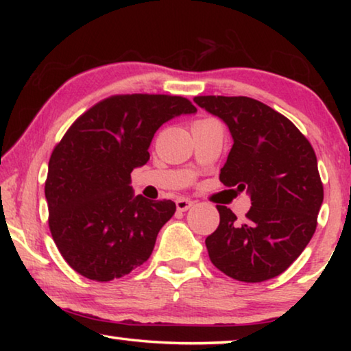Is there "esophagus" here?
Wrapping results in <instances>:
<instances>
[{"label":"esophagus","mask_w":351,"mask_h":351,"mask_svg":"<svg viewBox=\"0 0 351 351\" xmlns=\"http://www.w3.org/2000/svg\"><path fill=\"white\" fill-rule=\"evenodd\" d=\"M195 203L192 199H189V198H178L176 199V209L180 210V212H186L187 209H190V207H192Z\"/></svg>","instance_id":"34e87169"}]
</instances>
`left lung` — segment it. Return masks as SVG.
<instances>
[{"mask_svg": "<svg viewBox=\"0 0 351 351\" xmlns=\"http://www.w3.org/2000/svg\"><path fill=\"white\" fill-rule=\"evenodd\" d=\"M193 102L229 127L234 145L219 173L245 190V221L217 206L219 224L206 239L210 261L226 276L257 283L287 271L310 243L324 201L313 147L289 119L258 100L197 96Z\"/></svg>", "mask_w": 351, "mask_h": 351, "instance_id": "left-lung-1", "label": "left lung"}]
</instances>
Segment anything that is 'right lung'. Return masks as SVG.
<instances>
[{
    "label": "right lung",
    "instance_id": "right-lung-1",
    "mask_svg": "<svg viewBox=\"0 0 351 351\" xmlns=\"http://www.w3.org/2000/svg\"><path fill=\"white\" fill-rule=\"evenodd\" d=\"M197 108L181 96L121 94L83 112L52 150L45 195L62 257L96 282L145 263L158 232L173 217L170 199L133 195L132 171L150 159L156 130Z\"/></svg>",
    "mask_w": 351,
    "mask_h": 351
}]
</instances>
